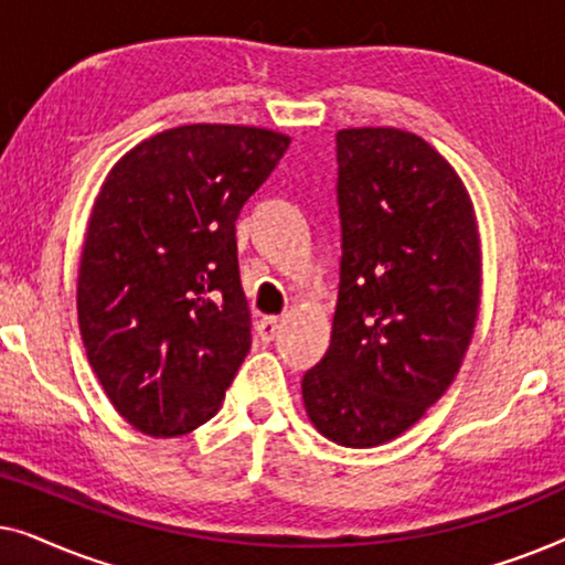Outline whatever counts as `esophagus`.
Returning a JSON list of instances; mask_svg holds the SVG:
<instances>
[{
	"instance_id": "obj_1",
	"label": "esophagus",
	"mask_w": 565,
	"mask_h": 565,
	"mask_svg": "<svg viewBox=\"0 0 565 565\" xmlns=\"http://www.w3.org/2000/svg\"><path fill=\"white\" fill-rule=\"evenodd\" d=\"M280 327H282V321L277 319V316H265V319L259 321V337H262V342H273L277 331H280Z\"/></svg>"
}]
</instances>
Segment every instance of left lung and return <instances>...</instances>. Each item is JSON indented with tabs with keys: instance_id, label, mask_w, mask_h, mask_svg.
<instances>
[{
	"instance_id": "8db88e82",
	"label": "left lung",
	"mask_w": 565,
	"mask_h": 565,
	"mask_svg": "<svg viewBox=\"0 0 565 565\" xmlns=\"http://www.w3.org/2000/svg\"><path fill=\"white\" fill-rule=\"evenodd\" d=\"M342 273L327 358L303 375L323 437L377 447L443 398L481 306L473 203L443 153L401 128L337 134Z\"/></svg>"
}]
</instances>
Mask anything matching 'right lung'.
<instances>
[{
  "instance_id": "obj_1",
  "label": "right lung",
  "mask_w": 565,
  "mask_h": 565,
  "mask_svg": "<svg viewBox=\"0 0 565 565\" xmlns=\"http://www.w3.org/2000/svg\"><path fill=\"white\" fill-rule=\"evenodd\" d=\"M288 146L277 130L192 122L146 138L105 177L76 313L99 385L143 435L198 429L242 367L252 334L236 218Z\"/></svg>"
}]
</instances>
